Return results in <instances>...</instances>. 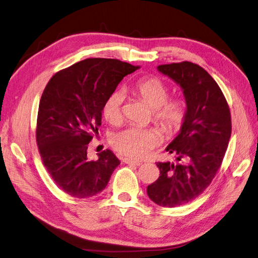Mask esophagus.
Listing matches in <instances>:
<instances>
[{
  "label": "esophagus",
  "mask_w": 258,
  "mask_h": 258,
  "mask_svg": "<svg viewBox=\"0 0 258 258\" xmlns=\"http://www.w3.org/2000/svg\"><path fill=\"white\" fill-rule=\"evenodd\" d=\"M123 162L125 164H128V165H134V166H140L141 163L140 162H137V161H133V160H130V159H123Z\"/></svg>",
  "instance_id": "1"
}]
</instances>
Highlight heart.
I'll return each mask as SVG.
<instances>
[{
	"instance_id": "1",
	"label": "heart",
	"mask_w": 258,
	"mask_h": 258,
	"mask_svg": "<svg viewBox=\"0 0 258 258\" xmlns=\"http://www.w3.org/2000/svg\"><path fill=\"white\" fill-rule=\"evenodd\" d=\"M135 92L153 109L154 120L166 132H176L183 125L186 118V103L182 98L168 99L169 89L157 78H147L135 85ZM124 94L114 91L103 104L104 118L110 124H117L123 117ZM162 140L161 134L153 128L131 126L111 136L112 147L133 160L144 159Z\"/></svg>"
}]
</instances>
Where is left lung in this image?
I'll return each mask as SVG.
<instances>
[{
  "instance_id": "1",
  "label": "left lung",
  "mask_w": 258,
  "mask_h": 258,
  "mask_svg": "<svg viewBox=\"0 0 258 258\" xmlns=\"http://www.w3.org/2000/svg\"><path fill=\"white\" fill-rule=\"evenodd\" d=\"M157 71L180 86L187 108L178 136L166 148L178 163H156L160 177L147 188L153 203L173 208L193 201L211 183L226 152L231 119L220 87L199 65L184 61L159 65Z\"/></svg>"
}]
</instances>
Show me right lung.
<instances>
[{"label":"right lung","mask_w":258,"mask_h":258,"mask_svg":"<svg viewBox=\"0 0 258 258\" xmlns=\"http://www.w3.org/2000/svg\"><path fill=\"white\" fill-rule=\"evenodd\" d=\"M139 66L115 59H86L54 74L41 95L36 141L41 160L55 184L77 198L106 187L120 161L112 151L87 156L88 145L102 125L105 99Z\"/></svg>","instance_id":"right-lung-1"}]
</instances>
